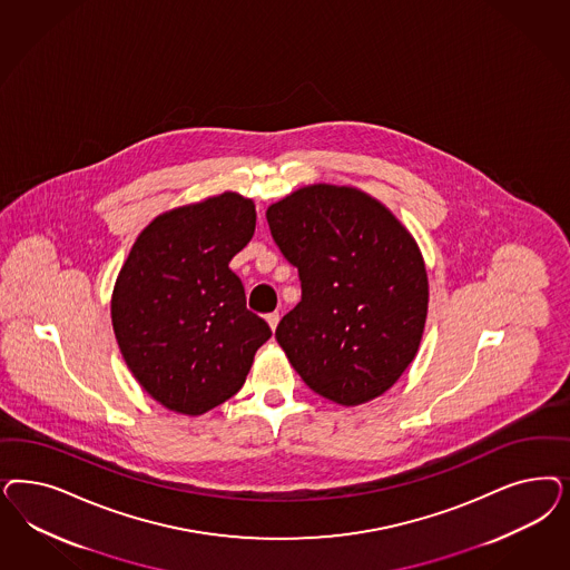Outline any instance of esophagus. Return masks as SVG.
Instances as JSON below:
<instances>
[{
    "label": "esophagus",
    "mask_w": 570,
    "mask_h": 570,
    "mask_svg": "<svg viewBox=\"0 0 570 570\" xmlns=\"http://www.w3.org/2000/svg\"><path fill=\"white\" fill-rule=\"evenodd\" d=\"M278 321H281V316H278V313H271L266 314V323L271 325V330L275 331L276 325H278Z\"/></svg>",
    "instance_id": "34e87169"
}]
</instances>
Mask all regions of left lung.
<instances>
[{
    "label": "left lung",
    "mask_w": 570,
    "mask_h": 570,
    "mask_svg": "<svg viewBox=\"0 0 570 570\" xmlns=\"http://www.w3.org/2000/svg\"><path fill=\"white\" fill-rule=\"evenodd\" d=\"M266 220L302 283L275 333L292 367L333 403L382 396L422 342L428 275L417 243L386 205L352 186L297 188Z\"/></svg>",
    "instance_id": "obj_1"
}]
</instances>
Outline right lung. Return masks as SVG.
<instances>
[{"mask_svg":"<svg viewBox=\"0 0 570 570\" xmlns=\"http://www.w3.org/2000/svg\"><path fill=\"white\" fill-rule=\"evenodd\" d=\"M254 230V202L222 193L157 216L119 271L110 299L117 344L138 384L169 411L203 415L235 396L273 335L228 268Z\"/></svg>","mask_w":570,"mask_h":570,"instance_id":"right-lung-1","label":"right lung"}]
</instances>
